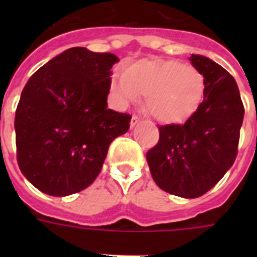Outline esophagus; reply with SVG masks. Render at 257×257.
<instances>
[{
	"mask_svg": "<svg viewBox=\"0 0 257 257\" xmlns=\"http://www.w3.org/2000/svg\"><path fill=\"white\" fill-rule=\"evenodd\" d=\"M139 122H140V117L137 116V114H133L132 120H131V126H132V128H133V126L139 124Z\"/></svg>",
	"mask_w": 257,
	"mask_h": 257,
	"instance_id": "1",
	"label": "esophagus"
}]
</instances>
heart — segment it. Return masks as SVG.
Wrapping results in <instances>:
<instances>
[{"instance_id": "b5f03b06", "label": "heart", "mask_w": 257, "mask_h": 257, "mask_svg": "<svg viewBox=\"0 0 257 257\" xmlns=\"http://www.w3.org/2000/svg\"><path fill=\"white\" fill-rule=\"evenodd\" d=\"M110 92L121 104L144 96L145 109L156 120L181 122L203 102L205 80L200 70L179 61L143 58L112 78Z\"/></svg>"}]
</instances>
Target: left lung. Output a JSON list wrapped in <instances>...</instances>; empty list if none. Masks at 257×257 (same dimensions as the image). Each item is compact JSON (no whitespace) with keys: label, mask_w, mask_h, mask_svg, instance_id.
Listing matches in <instances>:
<instances>
[{"label":"left lung","mask_w":257,"mask_h":257,"mask_svg":"<svg viewBox=\"0 0 257 257\" xmlns=\"http://www.w3.org/2000/svg\"><path fill=\"white\" fill-rule=\"evenodd\" d=\"M189 60L205 80L203 102L184 124L159 126L160 139L147 152V161L163 191L195 199L235 163L244 105L235 78L223 66L199 54Z\"/></svg>","instance_id":"left-lung-1"}]
</instances>
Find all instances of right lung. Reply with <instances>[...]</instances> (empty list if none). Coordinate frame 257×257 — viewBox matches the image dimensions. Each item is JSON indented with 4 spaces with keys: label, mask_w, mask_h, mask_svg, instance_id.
<instances>
[{
    "label": "right lung",
    "mask_w": 257,
    "mask_h": 257,
    "mask_svg": "<svg viewBox=\"0 0 257 257\" xmlns=\"http://www.w3.org/2000/svg\"><path fill=\"white\" fill-rule=\"evenodd\" d=\"M117 61L112 53L70 48L26 82L14 118L17 163L46 195L62 197L88 188L110 143L128 132L132 116L106 108Z\"/></svg>",
    "instance_id": "obj_1"
}]
</instances>
